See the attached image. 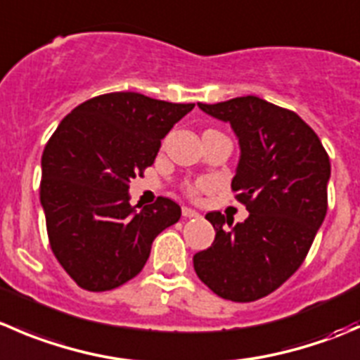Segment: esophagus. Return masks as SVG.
<instances>
[{
	"label": "esophagus",
	"mask_w": 360,
	"mask_h": 360,
	"mask_svg": "<svg viewBox=\"0 0 360 360\" xmlns=\"http://www.w3.org/2000/svg\"><path fill=\"white\" fill-rule=\"evenodd\" d=\"M183 216L184 218H198V212L197 211H193V209H190V207H183Z\"/></svg>",
	"instance_id": "1"
}]
</instances>
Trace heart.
<instances>
[{
  "mask_svg": "<svg viewBox=\"0 0 360 360\" xmlns=\"http://www.w3.org/2000/svg\"><path fill=\"white\" fill-rule=\"evenodd\" d=\"M205 186H207V184L202 183V181H198V183H190L184 186V193H186L188 197H197L200 191L205 190Z\"/></svg>",
  "mask_w": 360,
  "mask_h": 360,
  "instance_id": "b5f03b06",
  "label": "heart"
}]
</instances>
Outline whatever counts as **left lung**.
<instances>
[{
	"label": "left lung",
	"instance_id": "8db88e82",
	"mask_svg": "<svg viewBox=\"0 0 360 360\" xmlns=\"http://www.w3.org/2000/svg\"><path fill=\"white\" fill-rule=\"evenodd\" d=\"M198 107L239 137L232 191L250 216L232 225L221 212L205 214L216 237L193 257L195 273L226 301H257L280 288L311 248L327 212L329 155L294 110L258 96Z\"/></svg>",
	"mask_w": 360,
	"mask_h": 360
}]
</instances>
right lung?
<instances>
[{
  "label": "right lung",
  "instance_id": "1",
  "mask_svg": "<svg viewBox=\"0 0 360 360\" xmlns=\"http://www.w3.org/2000/svg\"><path fill=\"white\" fill-rule=\"evenodd\" d=\"M193 107L107 93L75 107L51 135L41 155L40 202L52 253L80 288L105 292L130 281L155 237L179 221L181 207L165 197L135 211L128 188Z\"/></svg>",
  "mask_w": 360,
  "mask_h": 360
}]
</instances>
